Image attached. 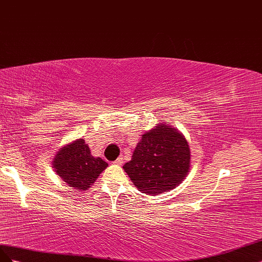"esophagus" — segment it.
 Returning a JSON list of instances; mask_svg holds the SVG:
<instances>
[{"instance_id":"1","label":"esophagus","mask_w":262,"mask_h":262,"mask_svg":"<svg viewBox=\"0 0 262 262\" xmlns=\"http://www.w3.org/2000/svg\"><path fill=\"white\" fill-rule=\"evenodd\" d=\"M113 163L114 164H118V166H119V164L123 163V158H122V157H119V158H117Z\"/></svg>"}]
</instances>
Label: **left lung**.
Instances as JSON below:
<instances>
[{
	"mask_svg": "<svg viewBox=\"0 0 262 262\" xmlns=\"http://www.w3.org/2000/svg\"><path fill=\"white\" fill-rule=\"evenodd\" d=\"M190 162V147L184 136L160 123L141 135L132 160L123 168L140 192L158 195L183 181Z\"/></svg>",
	"mask_w": 262,
	"mask_h": 262,
	"instance_id": "left-lung-1",
	"label": "left lung"
}]
</instances>
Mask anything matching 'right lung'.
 Segmentation results:
<instances>
[{
    "mask_svg": "<svg viewBox=\"0 0 262 262\" xmlns=\"http://www.w3.org/2000/svg\"><path fill=\"white\" fill-rule=\"evenodd\" d=\"M108 166L100 157H93L85 141L80 138L59 149L52 161L57 174L76 190H88Z\"/></svg>",
    "mask_w": 262,
    "mask_h": 262,
    "instance_id": "right-lung-1",
    "label": "right lung"
}]
</instances>
